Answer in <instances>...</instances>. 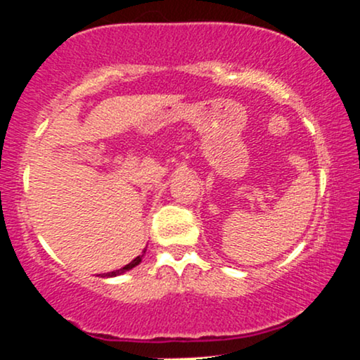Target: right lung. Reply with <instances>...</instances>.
Returning a JSON list of instances; mask_svg holds the SVG:
<instances>
[{
	"instance_id": "obj_1",
	"label": "right lung",
	"mask_w": 360,
	"mask_h": 360,
	"mask_svg": "<svg viewBox=\"0 0 360 360\" xmlns=\"http://www.w3.org/2000/svg\"><path fill=\"white\" fill-rule=\"evenodd\" d=\"M146 252V250H143ZM142 257H143V254L142 255H139V257H135L134 260H131L130 264H127L125 267H122V269H118V271H111V272H106V274H103L101 278H113V276H118V274H123V272H127V271H130V269H134L135 266H139L140 262H142Z\"/></svg>"
}]
</instances>
